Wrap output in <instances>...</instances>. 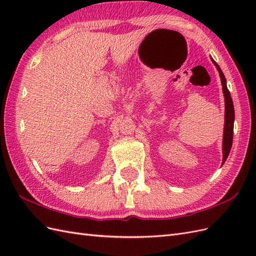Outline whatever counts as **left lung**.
<instances>
[{
    "instance_id": "1",
    "label": "left lung",
    "mask_w": 256,
    "mask_h": 256,
    "mask_svg": "<svg viewBox=\"0 0 256 256\" xmlns=\"http://www.w3.org/2000/svg\"><path fill=\"white\" fill-rule=\"evenodd\" d=\"M212 63L216 67L221 78L222 83V90L224 95V102H226V122H224V131H223V145H222V150H223V159H222V164L226 162L228 154L232 148V143H233V134H234V120H235V112H234V104L233 100H232L230 90L226 86V76H224L221 68L219 65L216 63L212 60Z\"/></svg>"
}]
</instances>
